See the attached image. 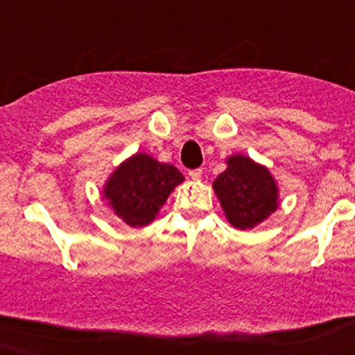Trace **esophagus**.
<instances>
[{"instance_id":"obj_1","label":"esophagus","mask_w":355,"mask_h":355,"mask_svg":"<svg viewBox=\"0 0 355 355\" xmlns=\"http://www.w3.org/2000/svg\"><path fill=\"white\" fill-rule=\"evenodd\" d=\"M202 174H203L202 169H193V171H189V178H191L193 181H200V179H202Z\"/></svg>"}]
</instances>
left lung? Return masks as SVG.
<instances>
[{"label": "left lung", "mask_w": 355, "mask_h": 355, "mask_svg": "<svg viewBox=\"0 0 355 355\" xmlns=\"http://www.w3.org/2000/svg\"><path fill=\"white\" fill-rule=\"evenodd\" d=\"M227 169L214 181V191L232 227L246 231L265 222L279 208V186L270 169L244 153L225 159Z\"/></svg>", "instance_id": "8db88e82"}]
</instances>
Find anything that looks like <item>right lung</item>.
Instances as JSON below:
<instances>
[{
  "instance_id": "right-lung-1",
  "label": "right lung",
  "mask_w": 355,
  "mask_h": 355,
  "mask_svg": "<svg viewBox=\"0 0 355 355\" xmlns=\"http://www.w3.org/2000/svg\"><path fill=\"white\" fill-rule=\"evenodd\" d=\"M184 176L173 166L137 152L123 160L102 186V198L130 227L152 224Z\"/></svg>"
}]
</instances>
